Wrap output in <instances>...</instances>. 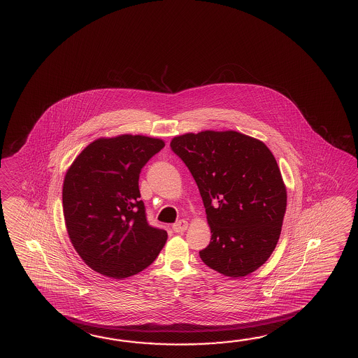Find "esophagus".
Returning a JSON list of instances; mask_svg holds the SVG:
<instances>
[{
  "mask_svg": "<svg viewBox=\"0 0 358 358\" xmlns=\"http://www.w3.org/2000/svg\"><path fill=\"white\" fill-rule=\"evenodd\" d=\"M187 227H189V223L186 220H178L172 226V229L175 231L176 234H182L187 229Z\"/></svg>",
  "mask_w": 358,
  "mask_h": 358,
  "instance_id": "1",
  "label": "esophagus"
}]
</instances>
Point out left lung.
<instances>
[{"label": "left lung", "instance_id": "8db88e82", "mask_svg": "<svg viewBox=\"0 0 358 358\" xmlns=\"http://www.w3.org/2000/svg\"><path fill=\"white\" fill-rule=\"evenodd\" d=\"M171 149L187 166L212 231L199 254L209 268L240 278L260 268L277 246L287 191L269 148L237 131L185 134Z\"/></svg>", "mask_w": 358, "mask_h": 358}]
</instances>
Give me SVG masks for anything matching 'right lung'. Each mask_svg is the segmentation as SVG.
Returning <instances> with one entry per match:
<instances>
[{
  "instance_id": "obj_1",
  "label": "right lung",
  "mask_w": 358,
  "mask_h": 358,
  "mask_svg": "<svg viewBox=\"0 0 358 358\" xmlns=\"http://www.w3.org/2000/svg\"><path fill=\"white\" fill-rule=\"evenodd\" d=\"M164 148L161 139L120 135L90 143L66 172L62 208L73 248L89 268L113 279L153 263L167 232L146 220L141 168Z\"/></svg>"
}]
</instances>
